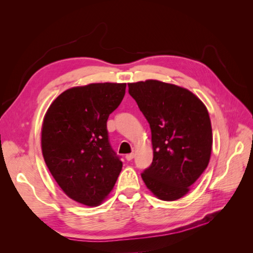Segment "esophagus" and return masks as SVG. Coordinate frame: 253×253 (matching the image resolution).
I'll return each mask as SVG.
<instances>
[{
	"mask_svg": "<svg viewBox=\"0 0 253 253\" xmlns=\"http://www.w3.org/2000/svg\"><path fill=\"white\" fill-rule=\"evenodd\" d=\"M134 158V154L133 153H131V154H126V159L127 160V162H129V160H132Z\"/></svg>",
	"mask_w": 253,
	"mask_h": 253,
	"instance_id": "34e87169",
	"label": "esophagus"
}]
</instances>
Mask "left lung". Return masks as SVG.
<instances>
[{
  "label": "left lung",
  "mask_w": 253,
  "mask_h": 253,
  "mask_svg": "<svg viewBox=\"0 0 253 253\" xmlns=\"http://www.w3.org/2000/svg\"><path fill=\"white\" fill-rule=\"evenodd\" d=\"M127 85L152 133L153 162L141 177L159 200H179L209 164L208 111L193 93L174 84L147 80Z\"/></svg>",
  "instance_id": "8db88e82"
}]
</instances>
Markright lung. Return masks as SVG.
I'll list each match as a JSON object with an SVG mask.
<instances>
[{
  "mask_svg": "<svg viewBox=\"0 0 253 253\" xmlns=\"http://www.w3.org/2000/svg\"><path fill=\"white\" fill-rule=\"evenodd\" d=\"M126 83H91L66 89L48 108L42 125V153L49 172L72 200L98 206L122 169L106 121L126 94Z\"/></svg>",
  "mask_w": 253,
  "mask_h": 253,
  "instance_id": "add662e5",
  "label": "right lung"
}]
</instances>
